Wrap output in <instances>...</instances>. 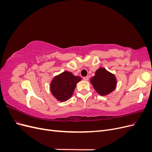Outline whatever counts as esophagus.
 <instances>
[{"mask_svg": "<svg viewBox=\"0 0 152 152\" xmlns=\"http://www.w3.org/2000/svg\"><path fill=\"white\" fill-rule=\"evenodd\" d=\"M83 80H86V81L88 80H89V77H84L83 78Z\"/></svg>", "mask_w": 152, "mask_h": 152, "instance_id": "1", "label": "esophagus"}]
</instances>
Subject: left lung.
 Instances as JSON below:
<instances>
[{
    "label": "left lung",
    "instance_id": "left-lung-1",
    "mask_svg": "<svg viewBox=\"0 0 152 152\" xmlns=\"http://www.w3.org/2000/svg\"><path fill=\"white\" fill-rule=\"evenodd\" d=\"M91 83L99 95L106 96L115 89L117 79L105 68H99L96 71L95 75L91 77Z\"/></svg>",
    "mask_w": 152,
    "mask_h": 152
}]
</instances>
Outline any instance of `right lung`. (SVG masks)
I'll return each instance as SVG.
<instances>
[{"label":"right lung","instance_id":"obj_1","mask_svg":"<svg viewBox=\"0 0 152 152\" xmlns=\"http://www.w3.org/2000/svg\"><path fill=\"white\" fill-rule=\"evenodd\" d=\"M81 79L70 72H63L53 79L50 84V92L57 100L66 102L72 97L77 84Z\"/></svg>","mask_w":152,"mask_h":152}]
</instances>
